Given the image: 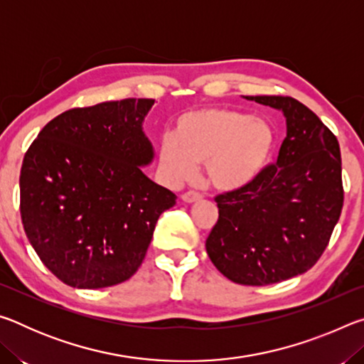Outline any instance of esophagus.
<instances>
[{
  "mask_svg": "<svg viewBox=\"0 0 364 364\" xmlns=\"http://www.w3.org/2000/svg\"><path fill=\"white\" fill-rule=\"evenodd\" d=\"M181 199L183 202H186V204H194V202L202 199V196L199 193H194V191H188V193H184L181 196Z\"/></svg>",
  "mask_w": 364,
  "mask_h": 364,
  "instance_id": "1",
  "label": "esophagus"
}]
</instances>
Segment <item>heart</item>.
I'll list each match as a JSON object with an SVG mask.
<instances>
[{"instance_id": "1", "label": "heart", "mask_w": 364, "mask_h": 364, "mask_svg": "<svg viewBox=\"0 0 364 364\" xmlns=\"http://www.w3.org/2000/svg\"><path fill=\"white\" fill-rule=\"evenodd\" d=\"M276 136L260 119L228 107H204L183 114L175 133L160 139L159 167L170 184L193 178L204 164L205 180L218 191L247 188L268 167Z\"/></svg>"}]
</instances>
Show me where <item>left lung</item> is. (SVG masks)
I'll return each mask as SVG.
<instances>
[{"label":"left lung","mask_w":364,"mask_h":364,"mask_svg":"<svg viewBox=\"0 0 364 364\" xmlns=\"http://www.w3.org/2000/svg\"><path fill=\"white\" fill-rule=\"evenodd\" d=\"M281 110L287 134L276 164L247 188L215 197L218 221L205 241L221 274L268 286L305 273L328 247L343 205L338 141L289 96H245Z\"/></svg>","instance_id":"1"}]
</instances>
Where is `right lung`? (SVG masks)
Masks as SVG:
<instances>
[{"mask_svg":"<svg viewBox=\"0 0 364 364\" xmlns=\"http://www.w3.org/2000/svg\"><path fill=\"white\" fill-rule=\"evenodd\" d=\"M154 100L101 102L58 115L21 168V217L45 267L67 286L102 289L143 263L160 215L176 196L143 168L154 147L143 132Z\"/></svg>","mask_w":364,"mask_h":364,"instance_id":"right-lung-1","label":"right lung"}]
</instances>
